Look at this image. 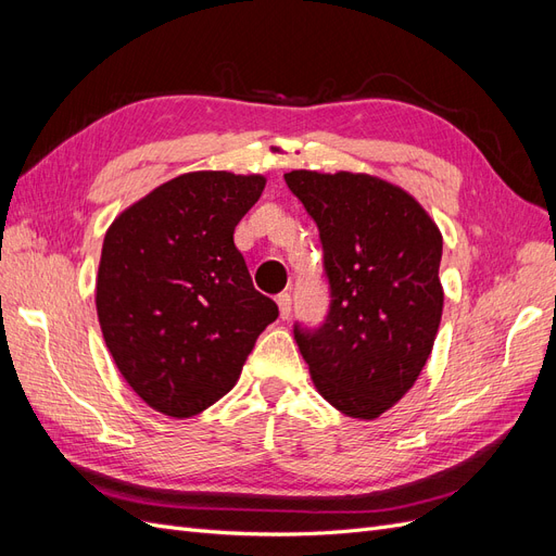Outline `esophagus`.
<instances>
[{
  "instance_id": "34e87169",
  "label": "esophagus",
  "mask_w": 556,
  "mask_h": 556,
  "mask_svg": "<svg viewBox=\"0 0 556 556\" xmlns=\"http://www.w3.org/2000/svg\"><path fill=\"white\" fill-rule=\"evenodd\" d=\"M276 301H278V308H280V317L288 319L290 313H292V296H290V292H280L276 296Z\"/></svg>"
}]
</instances>
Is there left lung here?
Here are the masks:
<instances>
[{
	"instance_id": "1",
	"label": "left lung",
	"mask_w": 556,
	"mask_h": 556,
	"mask_svg": "<svg viewBox=\"0 0 556 556\" xmlns=\"http://www.w3.org/2000/svg\"><path fill=\"white\" fill-rule=\"evenodd\" d=\"M323 245L329 308L294 323L317 392L350 417L374 419L427 364L443 313V237L417 201L366 174H285Z\"/></svg>"
}]
</instances>
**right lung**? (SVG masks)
Returning <instances> with one entry per match:
<instances>
[{"mask_svg": "<svg viewBox=\"0 0 556 556\" xmlns=\"http://www.w3.org/2000/svg\"><path fill=\"white\" fill-rule=\"evenodd\" d=\"M262 176L185 174L109 227L97 315L111 355L148 406L190 417L237 384L257 336L278 317L255 290L233 229Z\"/></svg>", "mask_w": 556, "mask_h": 556, "instance_id": "obj_1", "label": "right lung"}]
</instances>
